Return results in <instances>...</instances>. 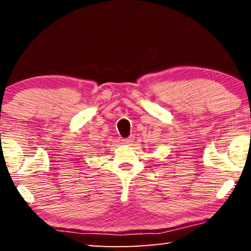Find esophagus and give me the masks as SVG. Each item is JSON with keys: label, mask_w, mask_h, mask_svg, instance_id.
<instances>
[{"label": "esophagus", "mask_w": 251, "mask_h": 251, "mask_svg": "<svg viewBox=\"0 0 251 251\" xmlns=\"http://www.w3.org/2000/svg\"><path fill=\"white\" fill-rule=\"evenodd\" d=\"M131 143H133V139H131V138L123 139V144H125V145H130Z\"/></svg>", "instance_id": "obj_1"}]
</instances>
